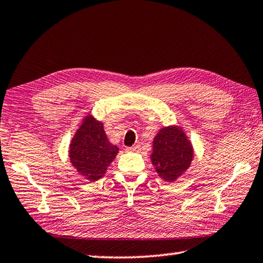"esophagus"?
Here are the masks:
<instances>
[{"mask_svg":"<svg viewBox=\"0 0 263 263\" xmlns=\"http://www.w3.org/2000/svg\"><path fill=\"white\" fill-rule=\"evenodd\" d=\"M140 149V145H135V146H132V147H126V152H138V151Z\"/></svg>","mask_w":263,"mask_h":263,"instance_id":"34e87169","label":"esophagus"}]
</instances>
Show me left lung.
I'll use <instances>...</instances> for the list:
<instances>
[{"label":"left lung","mask_w":263,"mask_h":263,"mask_svg":"<svg viewBox=\"0 0 263 263\" xmlns=\"http://www.w3.org/2000/svg\"><path fill=\"white\" fill-rule=\"evenodd\" d=\"M194 149L181 127H162L154 137L151 154L158 175L168 182H174L190 167Z\"/></svg>","instance_id":"1"}]
</instances>
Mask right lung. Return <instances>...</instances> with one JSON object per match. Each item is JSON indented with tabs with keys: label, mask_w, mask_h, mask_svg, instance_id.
<instances>
[{
	"label": "right lung",
	"mask_w": 263,
	"mask_h": 263,
	"mask_svg": "<svg viewBox=\"0 0 263 263\" xmlns=\"http://www.w3.org/2000/svg\"><path fill=\"white\" fill-rule=\"evenodd\" d=\"M118 149L106 138L103 123L88 115L69 145L70 163L84 179L97 181L105 174Z\"/></svg>",
	"instance_id": "1"
}]
</instances>
